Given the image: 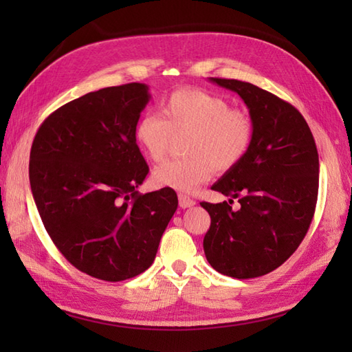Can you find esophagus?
Wrapping results in <instances>:
<instances>
[{
  "mask_svg": "<svg viewBox=\"0 0 352 352\" xmlns=\"http://www.w3.org/2000/svg\"><path fill=\"white\" fill-rule=\"evenodd\" d=\"M178 201H180V207L182 208H188V207L195 206V199L188 197V195H183V193H180V195H178Z\"/></svg>",
  "mask_w": 352,
  "mask_h": 352,
  "instance_id": "esophagus-1",
  "label": "esophagus"
}]
</instances>
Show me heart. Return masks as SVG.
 <instances>
[{"instance_id":"heart-1","label":"heart","mask_w":352,"mask_h":352,"mask_svg":"<svg viewBox=\"0 0 352 352\" xmlns=\"http://www.w3.org/2000/svg\"><path fill=\"white\" fill-rule=\"evenodd\" d=\"M160 116L144 113L134 126V138L151 162L168 155L174 136L189 134L188 157L160 164L153 182L160 188L192 192L210 180L214 169H233L248 154L254 124L248 111L230 107L223 96L204 89H180L160 101Z\"/></svg>"}]
</instances>
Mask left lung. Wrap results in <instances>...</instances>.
Listing matches in <instances>:
<instances>
[{"instance_id": "8db88e82", "label": "left lung", "mask_w": 352, "mask_h": 352, "mask_svg": "<svg viewBox=\"0 0 352 352\" xmlns=\"http://www.w3.org/2000/svg\"><path fill=\"white\" fill-rule=\"evenodd\" d=\"M210 80L245 101L254 138L245 159L212 188L239 198V210L227 201L201 203L212 219L204 252L218 272L256 278L281 266L307 234L318 201V149L304 116L287 101L246 81Z\"/></svg>"}]
</instances>
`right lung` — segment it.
Listing matches in <instances>:
<instances>
[{
  "mask_svg": "<svg viewBox=\"0 0 352 352\" xmlns=\"http://www.w3.org/2000/svg\"><path fill=\"white\" fill-rule=\"evenodd\" d=\"M148 86L104 87L45 119L30 151V186L63 257L94 278L124 281L153 265L177 193L142 195L148 164L134 138Z\"/></svg>",
  "mask_w": 352,
  "mask_h": 352,
  "instance_id": "right-lung-1",
  "label": "right lung"
}]
</instances>
